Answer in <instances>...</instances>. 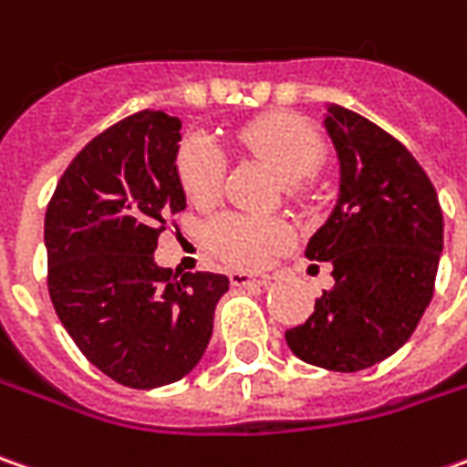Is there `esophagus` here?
I'll return each mask as SVG.
<instances>
[{
  "label": "esophagus",
  "instance_id": "1",
  "mask_svg": "<svg viewBox=\"0 0 467 467\" xmlns=\"http://www.w3.org/2000/svg\"><path fill=\"white\" fill-rule=\"evenodd\" d=\"M230 282L233 286H265V284L274 282L271 274H245V271H233L230 274Z\"/></svg>",
  "mask_w": 467,
  "mask_h": 467
}]
</instances>
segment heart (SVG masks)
<instances>
[{
	"label": "heart",
	"instance_id": "obj_1",
	"mask_svg": "<svg viewBox=\"0 0 467 467\" xmlns=\"http://www.w3.org/2000/svg\"><path fill=\"white\" fill-rule=\"evenodd\" d=\"M237 141L250 152L261 154L265 162L289 183H302L320 165V141L305 121L284 113H271L255 119L240 129ZM178 181L185 196L196 206H209L222 193L224 181V157L206 134H193L178 150ZM286 237L282 219L258 217V214H222L206 227V243L222 261L237 268L264 265L274 250Z\"/></svg>",
	"mask_w": 467,
	"mask_h": 467
}]
</instances>
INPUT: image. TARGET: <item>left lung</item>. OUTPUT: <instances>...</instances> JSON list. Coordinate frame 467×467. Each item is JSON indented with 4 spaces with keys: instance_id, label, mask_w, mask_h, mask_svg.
Masks as SVG:
<instances>
[{
    "instance_id": "obj_1",
    "label": "left lung",
    "mask_w": 467,
    "mask_h": 467,
    "mask_svg": "<svg viewBox=\"0 0 467 467\" xmlns=\"http://www.w3.org/2000/svg\"><path fill=\"white\" fill-rule=\"evenodd\" d=\"M323 126L338 157V199L305 255L330 261L336 284L286 344L302 362L359 372L393 357L429 307L442 209L424 168L388 131L336 103Z\"/></svg>"
}]
</instances>
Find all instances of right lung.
<instances>
[{
	"label": "right lung",
	"instance_id": "add662e5",
	"mask_svg": "<svg viewBox=\"0 0 467 467\" xmlns=\"http://www.w3.org/2000/svg\"><path fill=\"white\" fill-rule=\"evenodd\" d=\"M181 121L141 110L98 134L61 175L46 209L48 295L77 348L110 379L152 390L202 362L222 274L154 261L165 217L185 209Z\"/></svg>",
	"mask_w": 467,
	"mask_h": 467
}]
</instances>
